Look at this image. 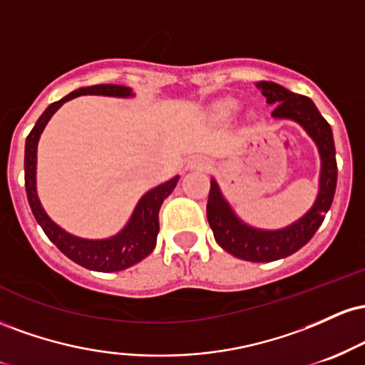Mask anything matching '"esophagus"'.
<instances>
[{"label":"esophagus","instance_id":"34e87169","mask_svg":"<svg viewBox=\"0 0 365 365\" xmlns=\"http://www.w3.org/2000/svg\"><path fill=\"white\" fill-rule=\"evenodd\" d=\"M187 168H188V170H199V171H202V170H207V168H209V163H207L206 158L195 156V158H192L190 161H188Z\"/></svg>","mask_w":365,"mask_h":365}]
</instances>
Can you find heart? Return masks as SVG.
Returning <instances> with one entry per match:
<instances>
[{
  "instance_id": "b5f03b06",
  "label": "heart",
  "mask_w": 365,
  "mask_h": 365,
  "mask_svg": "<svg viewBox=\"0 0 365 365\" xmlns=\"http://www.w3.org/2000/svg\"><path fill=\"white\" fill-rule=\"evenodd\" d=\"M238 108H240V103H238L237 99L225 98V99H220V101L212 103L211 108H209V113H211V116L215 120L225 121L232 118V116L237 113Z\"/></svg>"
}]
</instances>
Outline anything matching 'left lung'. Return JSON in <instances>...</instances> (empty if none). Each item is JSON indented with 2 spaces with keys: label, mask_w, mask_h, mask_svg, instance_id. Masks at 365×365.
I'll return each instance as SVG.
<instances>
[{
  "label": "left lung",
  "mask_w": 365,
  "mask_h": 365,
  "mask_svg": "<svg viewBox=\"0 0 365 365\" xmlns=\"http://www.w3.org/2000/svg\"><path fill=\"white\" fill-rule=\"evenodd\" d=\"M255 87L262 92L267 104H274V111L271 113L274 120L295 121L314 140L321 159L319 190L312 207L299 220L284 228L264 230L245 223L225 199L216 180L211 178L207 221L216 242L226 252L244 261L271 262L302 249L324 221L336 190V153L329 123L322 118L312 99L295 94L274 82L261 81Z\"/></svg>",
  "instance_id": "obj_1"
}]
</instances>
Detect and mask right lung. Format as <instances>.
I'll use <instances>...</instances> for the list:
<instances>
[{
    "instance_id": "right-lung-1",
    "label": "right lung",
    "mask_w": 365,
    "mask_h": 365,
    "mask_svg": "<svg viewBox=\"0 0 365 365\" xmlns=\"http://www.w3.org/2000/svg\"><path fill=\"white\" fill-rule=\"evenodd\" d=\"M78 96H108V98L128 99L135 94L130 87L99 83V86L81 87V89L70 92L60 101L49 104L25 140V190H27V199L36 221L44 230L49 240L66 257L87 267V269L99 271V273H113V271L127 269L153 252L159 232V209H161L163 200L175 190L180 177L177 175L168 182L145 192L137 202L127 225L113 237L82 238L72 235L66 230H63L60 225L54 223L48 216V212L44 211L39 195H37V144H39L41 133L44 132L46 125L54 113L60 110L66 101L78 98Z\"/></svg>"
}]
</instances>
